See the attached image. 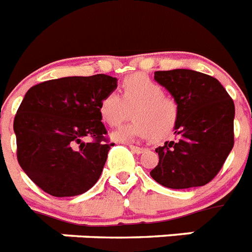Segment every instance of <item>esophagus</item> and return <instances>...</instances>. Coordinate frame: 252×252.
Here are the masks:
<instances>
[{
  "instance_id": "obj_1",
  "label": "esophagus",
  "mask_w": 252,
  "mask_h": 252,
  "mask_svg": "<svg viewBox=\"0 0 252 252\" xmlns=\"http://www.w3.org/2000/svg\"><path fill=\"white\" fill-rule=\"evenodd\" d=\"M128 148L134 152V153H136V155H140V153H143V152L145 151L144 148H140V147H135V145H128Z\"/></svg>"
}]
</instances>
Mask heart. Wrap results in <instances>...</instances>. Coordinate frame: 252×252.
I'll return each instance as SVG.
<instances>
[{
  "instance_id": "heart-1",
  "label": "heart",
  "mask_w": 252,
  "mask_h": 252,
  "mask_svg": "<svg viewBox=\"0 0 252 252\" xmlns=\"http://www.w3.org/2000/svg\"><path fill=\"white\" fill-rule=\"evenodd\" d=\"M132 111L134 121L112 134L118 141L139 139H165L175 130L179 120V104L166 95L161 85L144 74H132L122 82V96L108 93L99 104V113L109 126L127 120Z\"/></svg>"
}]
</instances>
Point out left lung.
<instances>
[{"label": "left lung", "instance_id": "left-lung-1", "mask_svg": "<svg viewBox=\"0 0 252 252\" xmlns=\"http://www.w3.org/2000/svg\"><path fill=\"white\" fill-rule=\"evenodd\" d=\"M155 80L179 104V140L156 149L159 161L151 176L171 189L205 186L233 148V100L216 78L196 70H157Z\"/></svg>", "mask_w": 252, "mask_h": 252}]
</instances>
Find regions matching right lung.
Returning a JSON list of instances; mask_svg holds the SVG:
<instances>
[{
  "label": "right lung",
  "instance_id": "add662e5",
  "mask_svg": "<svg viewBox=\"0 0 252 252\" xmlns=\"http://www.w3.org/2000/svg\"><path fill=\"white\" fill-rule=\"evenodd\" d=\"M116 87L117 78L95 74L45 81L27 91L14 118L16 156L43 192L78 196L99 180L113 145L99 104ZM86 136L90 143L83 141Z\"/></svg>",
  "mask_w": 252,
  "mask_h": 252
}]
</instances>
